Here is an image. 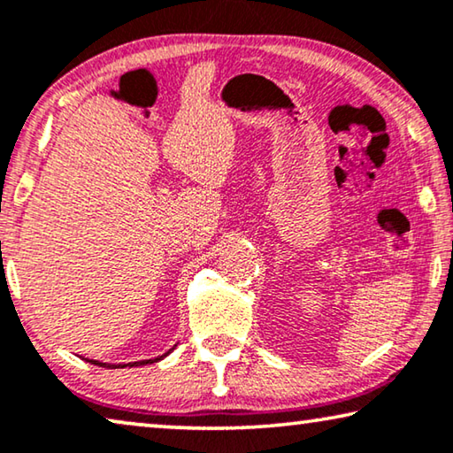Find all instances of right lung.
Listing matches in <instances>:
<instances>
[{
	"label": "right lung",
	"mask_w": 453,
	"mask_h": 453,
	"mask_svg": "<svg viewBox=\"0 0 453 453\" xmlns=\"http://www.w3.org/2000/svg\"><path fill=\"white\" fill-rule=\"evenodd\" d=\"M173 350V349H171ZM171 350H167V353L165 355H161V357H155V358H147V361H134V363H127V365H111V363H100V361H92V358H86V361L88 363H92V365H98V367H112V369H125V367H141V365H150V363H157V361H161V358H165L167 357Z\"/></svg>",
	"instance_id": "add662e5"
}]
</instances>
